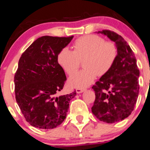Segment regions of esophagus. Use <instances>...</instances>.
Listing matches in <instances>:
<instances>
[{
    "label": "esophagus",
    "instance_id": "34e87169",
    "mask_svg": "<svg viewBox=\"0 0 150 150\" xmlns=\"http://www.w3.org/2000/svg\"><path fill=\"white\" fill-rule=\"evenodd\" d=\"M85 91H86V89H85V88H77L76 89L77 93H81L84 92Z\"/></svg>",
    "mask_w": 150,
    "mask_h": 150
}]
</instances>
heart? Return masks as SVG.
I'll list each match as a JSON object with an SVG mask.
<instances>
[{
    "instance_id": "heart-1",
    "label": "heart",
    "mask_w": 150,
    "mask_h": 150,
    "mask_svg": "<svg viewBox=\"0 0 150 150\" xmlns=\"http://www.w3.org/2000/svg\"><path fill=\"white\" fill-rule=\"evenodd\" d=\"M74 51L63 47L57 59L66 73L71 75L79 68L80 60L85 58L84 70L72 74L69 78L71 86L84 88L91 85L98 75L108 72L116 61L117 48L112 42H107L95 34L83 36L74 42Z\"/></svg>"
}]
</instances>
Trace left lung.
<instances>
[{"label": "left lung", "instance_id": "8db88e82", "mask_svg": "<svg viewBox=\"0 0 150 150\" xmlns=\"http://www.w3.org/2000/svg\"><path fill=\"white\" fill-rule=\"evenodd\" d=\"M98 32L116 43L118 53L111 70L92 87L96 99L91 110L98 119L112 124L124 120L134 110L139 92V70L134 54L124 38L110 30Z\"/></svg>", "mask_w": 150, "mask_h": 150}]
</instances>
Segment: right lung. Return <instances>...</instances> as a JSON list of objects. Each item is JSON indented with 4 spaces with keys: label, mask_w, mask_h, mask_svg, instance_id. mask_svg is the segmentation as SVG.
<instances>
[{
    "label": "right lung",
    "mask_w": 150,
    "mask_h": 150,
    "mask_svg": "<svg viewBox=\"0 0 150 150\" xmlns=\"http://www.w3.org/2000/svg\"><path fill=\"white\" fill-rule=\"evenodd\" d=\"M73 36L38 38L23 52L14 76L16 100L25 119L39 129H54L64 121L73 91L59 95L65 83L58 53Z\"/></svg>",
    "instance_id": "1"
}]
</instances>
